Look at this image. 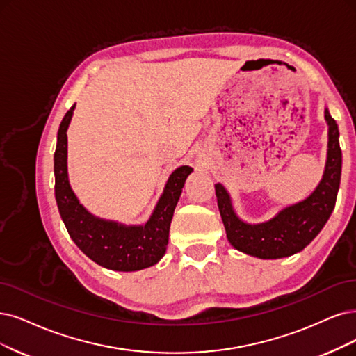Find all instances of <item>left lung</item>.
<instances>
[{"label":"left lung","mask_w":356,"mask_h":356,"mask_svg":"<svg viewBox=\"0 0 356 356\" xmlns=\"http://www.w3.org/2000/svg\"><path fill=\"white\" fill-rule=\"evenodd\" d=\"M328 123V152L324 176L307 200L284 208L270 221L246 225L234 214L230 196L220 183L216 185L217 204L229 242L248 255L273 259L291 257L312 242L330 218L341 176L339 127L325 108Z\"/></svg>","instance_id":"8db88e82"}]
</instances>
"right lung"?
Instances as JSON below:
<instances>
[{"instance_id": "right-lung-1", "label": "right lung", "mask_w": 356, "mask_h": 356, "mask_svg": "<svg viewBox=\"0 0 356 356\" xmlns=\"http://www.w3.org/2000/svg\"><path fill=\"white\" fill-rule=\"evenodd\" d=\"M73 107L63 117L54 154L56 200L60 216L70 238L81 251L97 264L115 271H138L151 267L165 254L170 222L181 188L192 173L181 165L171 173L154 214L145 226H123L89 214L79 204L67 177V131Z\"/></svg>"}]
</instances>
